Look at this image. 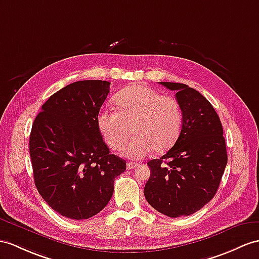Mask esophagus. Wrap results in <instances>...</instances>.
<instances>
[{"instance_id":"esophagus-1","label":"esophagus","mask_w":259,"mask_h":259,"mask_svg":"<svg viewBox=\"0 0 259 259\" xmlns=\"http://www.w3.org/2000/svg\"><path fill=\"white\" fill-rule=\"evenodd\" d=\"M137 166H138V163H135V162H127V163H126V168H127L128 170L134 169V168H136Z\"/></svg>"}]
</instances>
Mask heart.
Here are the masks:
<instances>
[{
  "mask_svg": "<svg viewBox=\"0 0 259 259\" xmlns=\"http://www.w3.org/2000/svg\"><path fill=\"white\" fill-rule=\"evenodd\" d=\"M116 111L102 110L97 118L98 128L112 149H121L132 132L134 137L124 148V155L142 159L154 149L163 153L180 134L182 111L177 100L161 96L145 85H132L114 98Z\"/></svg>",
  "mask_w": 259,
  "mask_h": 259,
  "instance_id": "1",
  "label": "heart"
}]
</instances>
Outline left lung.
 <instances>
[{
  "label": "left lung",
  "instance_id": "1",
  "mask_svg": "<svg viewBox=\"0 0 259 259\" xmlns=\"http://www.w3.org/2000/svg\"><path fill=\"white\" fill-rule=\"evenodd\" d=\"M160 83L177 92L182 126L174 146L159 159L148 161L151 174L144 194L165 215L188 217L202 209L218 191L228 163L223 127L200 92L184 83Z\"/></svg>",
  "mask_w": 259,
  "mask_h": 259
}]
</instances>
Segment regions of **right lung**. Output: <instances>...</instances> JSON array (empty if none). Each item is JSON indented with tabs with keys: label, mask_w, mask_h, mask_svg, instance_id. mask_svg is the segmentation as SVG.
I'll list each match as a JSON object with an SVG mask.
<instances>
[{
	"label": "right lung",
	"mask_w": 259,
	"mask_h": 259,
	"mask_svg": "<svg viewBox=\"0 0 259 259\" xmlns=\"http://www.w3.org/2000/svg\"><path fill=\"white\" fill-rule=\"evenodd\" d=\"M110 82L83 80L54 93L31 126L29 154L37 190L60 215L87 220L111 200L126 161L110 154L98 128Z\"/></svg>",
	"instance_id": "right-lung-1"
}]
</instances>
